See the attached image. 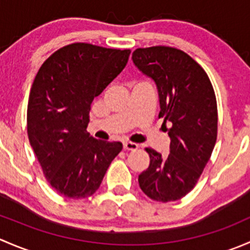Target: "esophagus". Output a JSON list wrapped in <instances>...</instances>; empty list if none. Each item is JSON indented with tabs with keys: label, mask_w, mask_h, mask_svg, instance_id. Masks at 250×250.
<instances>
[{
	"label": "esophagus",
	"mask_w": 250,
	"mask_h": 250,
	"mask_svg": "<svg viewBox=\"0 0 250 250\" xmlns=\"http://www.w3.org/2000/svg\"><path fill=\"white\" fill-rule=\"evenodd\" d=\"M138 147H139V145L135 143H132V141H125V143H123V148H125V150L134 151L137 150Z\"/></svg>",
	"instance_id": "1"
}]
</instances>
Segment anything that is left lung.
Here are the masks:
<instances>
[{"label": "left lung", "mask_w": 250, "mask_h": 250, "mask_svg": "<svg viewBox=\"0 0 250 250\" xmlns=\"http://www.w3.org/2000/svg\"><path fill=\"white\" fill-rule=\"evenodd\" d=\"M132 60L156 83L160 115L170 138V151L162 157L146 148L150 166L140 174L139 186L157 202L178 201L200 179L213 152L218 132V109L213 85L206 71L185 52L157 46L138 48Z\"/></svg>", "instance_id": "left-lung-1"}]
</instances>
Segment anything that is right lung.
I'll list each match as a JSON object with an SVG mask.
<instances>
[{
	"label": "right lung",
	"mask_w": 250,
	"mask_h": 250,
	"mask_svg": "<svg viewBox=\"0 0 250 250\" xmlns=\"http://www.w3.org/2000/svg\"><path fill=\"white\" fill-rule=\"evenodd\" d=\"M129 49L72 43L53 53L32 83L27 104L30 145L52 188L67 198L99 188L120 141L87 133L90 105L127 65Z\"/></svg>",
	"instance_id": "add662e5"
}]
</instances>
